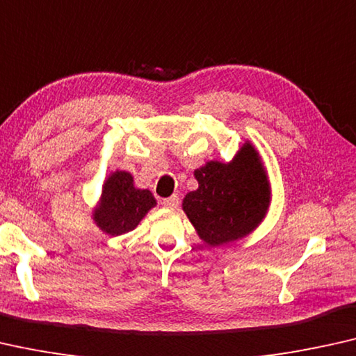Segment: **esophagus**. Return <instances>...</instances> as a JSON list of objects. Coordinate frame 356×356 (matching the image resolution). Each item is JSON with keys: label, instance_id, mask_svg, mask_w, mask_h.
<instances>
[{"label": "esophagus", "instance_id": "obj_1", "mask_svg": "<svg viewBox=\"0 0 356 356\" xmlns=\"http://www.w3.org/2000/svg\"><path fill=\"white\" fill-rule=\"evenodd\" d=\"M161 203L166 208H177L179 207V197H177V195H172V197H169V198H163Z\"/></svg>", "mask_w": 356, "mask_h": 356}]
</instances>
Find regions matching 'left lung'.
<instances>
[{"label": "left lung", "instance_id": "left-lung-1", "mask_svg": "<svg viewBox=\"0 0 356 356\" xmlns=\"http://www.w3.org/2000/svg\"><path fill=\"white\" fill-rule=\"evenodd\" d=\"M198 188L184 198V211L211 247L242 238L261 222L269 184L258 153L245 145L232 163L218 161L195 171Z\"/></svg>", "mask_w": 356, "mask_h": 356}]
</instances>
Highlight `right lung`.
Instances as JSON below:
<instances>
[{"label": "right lung", "mask_w": 356, "mask_h": 356, "mask_svg": "<svg viewBox=\"0 0 356 356\" xmlns=\"http://www.w3.org/2000/svg\"><path fill=\"white\" fill-rule=\"evenodd\" d=\"M156 202L149 190L134 187L129 172H114L103 185L102 203L95 211L98 227L109 235H121L137 227Z\"/></svg>", "instance_id": "obj_1"}]
</instances>
